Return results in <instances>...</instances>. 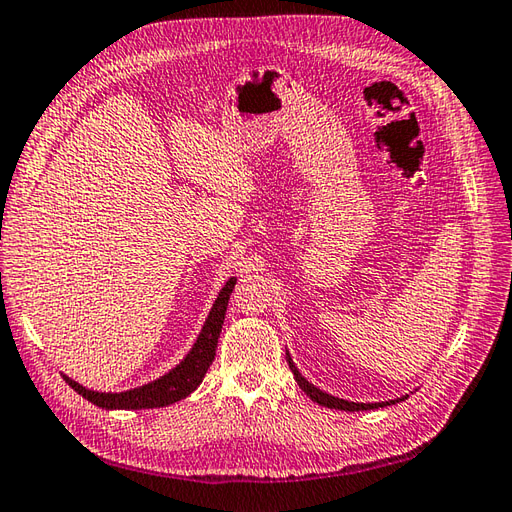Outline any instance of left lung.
Masks as SVG:
<instances>
[{
	"label": "left lung",
	"mask_w": 512,
	"mask_h": 512,
	"mask_svg": "<svg viewBox=\"0 0 512 512\" xmlns=\"http://www.w3.org/2000/svg\"><path fill=\"white\" fill-rule=\"evenodd\" d=\"M286 358H288V365L292 369V374H295V380L299 383V387L306 391V394L314 400L319 402V405L328 407V409H341V411H367V409H378V407H387V405H394V402L398 400H405V398H398V400H387V402H350V400H343V398H336V396H330L325 394V391L317 389L312 383H308L306 378H303L299 374V369L295 367V363H292L290 354L286 352Z\"/></svg>",
	"instance_id": "8db88e82"
}]
</instances>
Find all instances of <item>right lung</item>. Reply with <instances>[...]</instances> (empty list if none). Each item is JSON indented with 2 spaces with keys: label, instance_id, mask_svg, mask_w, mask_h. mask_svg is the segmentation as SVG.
<instances>
[{
  "label": "right lung",
  "instance_id": "right-lung-1",
  "mask_svg": "<svg viewBox=\"0 0 512 512\" xmlns=\"http://www.w3.org/2000/svg\"><path fill=\"white\" fill-rule=\"evenodd\" d=\"M235 288V277L226 281V286L217 295L213 308L209 312V319H206L204 328L198 336V341L193 343L191 352L184 356V361L171 369L169 374L160 376L154 383H147L143 387L121 391V394H105V391H92L85 389L83 385L76 383V380L63 376L65 383H68L76 394H81L85 400L94 402L96 407L103 409H154V407H167L187 398L191 391L198 389L206 369L211 367L215 358V347L217 339H220L222 325H224V314L228 299H231V292Z\"/></svg>",
  "mask_w": 512,
  "mask_h": 512
}]
</instances>
